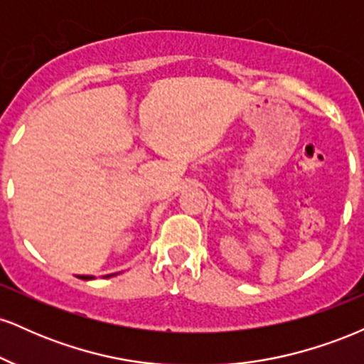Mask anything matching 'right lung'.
Here are the masks:
<instances>
[{"label": "right lung", "mask_w": 364, "mask_h": 364, "mask_svg": "<svg viewBox=\"0 0 364 364\" xmlns=\"http://www.w3.org/2000/svg\"><path fill=\"white\" fill-rule=\"evenodd\" d=\"M107 277H111V275H107ZM80 279H83V281H89V279H94L92 275H80Z\"/></svg>", "instance_id": "1"}]
</instances>
